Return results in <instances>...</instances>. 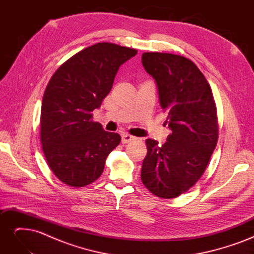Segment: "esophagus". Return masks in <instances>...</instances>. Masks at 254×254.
I'll return each instance as SVG.
<instances>
[{"label": "esophagus", "instance_id": "1", "mask_svg": "<svg viewBox=\"0 0 254 254\" xmlns=\"http://www.w3.org/2000/svg\"><path fill=\"white\" fill-rule=\"evenodd\" d=\"M134 140H135V136L130 135V134H128V133H124V134L122 135V143H124V144L130 143V142H132V141H134Z\"/></svg>", "mask_w": 254, "mask_h": 254}]
</instances>
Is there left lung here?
I'll return each instance as SVG.
<instances>
[{
	"label": "left lung",
	"mask_w": 254,
	"mask_h": 254,
	"mask_svg": "<svg viewBox=\"0 0 254 254\" xmlns=\"http://www.w3.org/2000/svg\"><path fill=\"white\" fill-rule=\"evenodd\" d=\"M142 64L156 80L172 133L163 145L146 140L141 179L153 195L175 198L193 187L209 164L218 140L216 106L209 82L190 59L144 53Z\"/></svg>",
	"instance_id": "left-lung-1"
}]
</instances>
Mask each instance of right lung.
I'll return each instance as SVG.
<instances>
[{
	"label": "right lung",
	"instance_id": "add662e5",
	"mask_svg": "<svg viewBox=\"0 0 254 254\" xmlns=\"http://www.w3.org/2000/svg\"><path fill=\"white\" fill-rule=\"evenodd\" d=\"M137 51L102 42L75 54L49 81L42 98L40 140L45 159L57 178L80 188L97 180L106 159L121 142L93 122L112 89L119 67Z\"/></svg>",
	"mask_w": 254,
	"mask_h": 254
}]
</instances>
